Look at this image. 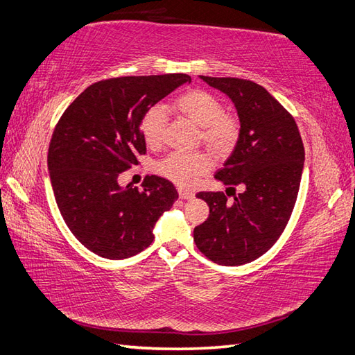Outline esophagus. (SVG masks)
I'll list each match as a JSON object with an SVG mask.
<instances>
[{"label": "esophagus", "instance_id": "obj_1", "mask_svg": "<svg viewBox=\"0 0 355 355\" xmlns=\"http://www.w3.org/2000/svg\"><path fill=\"white\" fill-rule=\"evenodd\" d=\"M178 193H179V198L184 199V200H188V199H193L194 198V194L191 191L184 190V188H179Z\"/></svg>", "mask_w": 355, "mask_h": 355}]
</instances>
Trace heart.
<instances>
[{"instance_id": "obj_1", "label": "heart", "mask_w": 355, "mask_h": 355, "mask_svg": "<svg viewBox=\"0 0 355 355\" xmlns=\"http://www.w3.org/2000/svg\"><path fill=\"white\" fill-rule=\"evenodd\" d=\"M173 107L200 125L199 141L218 157L230 156L241 137L240 118L226 112L222 100L205 89H190L173 100ZM167 111L161 105H152L141 115L139 130L144 143L156 148L164 141ZM212 161L208 153L173 152L157 161L155 170L165 179L180 187H191L205 173L211 170Z\"/></svg>"}]
</instances>
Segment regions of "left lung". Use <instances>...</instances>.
<instances>
[{
    "label": "left lung",
    "mask_w": 355,
    "mask_h": 355,
    "mask_svg": "<svg viewBox=\"0 0 355 355\" xmlns=\"http://www.w3.org/2000/svg\"><path fill=\"white\" fill-rule=\"evenodd\" d=\"M200 78L237 107L241 137L216 179L244 191L232 203L222 191L196 194L208 203L209 217L194 227V243L211 261L241 266L266 254L284 232L301 185L304 144L295 118L263 86L235 77Z\"/></svg>",
    "instance_id": "left-lung-1"
}]
</instances>
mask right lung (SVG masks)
<instances>
[{
	"label": "right lung",
	"mask_w": 355,
	"mask_h": 355,
	"mask_svg": "<svg viewBox=\"0 0 355 355\" xmlns=\"http://www.w3.org/2000/svg\"><path fill=\"white\" fill-rule=\"evenodd\" d=\"M187 74L125 76L88 86L54 128L49 170L54 198L69 231L86 249L109 259L139 254L153 241L156 220L178 199L170 180L146 176L143 188L118 176L146 153L139 120Z\"/></svg>",
	"instance_id": "right-lung-1"
}]
</instances>
